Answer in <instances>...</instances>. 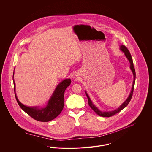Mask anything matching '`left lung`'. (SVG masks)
I'll use <instances>...</instances> for the list:
<instances>
[{
  "label": "left lung",
  "instance_id": "left-lung-1",
  "mask_svg": "<svg viewBox=\"0 0 152 152\" xmlns=\"http://www.w3.org/2000/svg\"><path fill=\"white\" fill-rule=\"evenodd\" d=\"M121 50L125 53V54L126 56V57H127V58L128 59V60L129 61L130 64V69L133 72V76H134V80H133V86H132V89L131 91L130 95L129 96V97L128 98V99L124 102V103L117 109L113 110V111H110V112H102L100 110H99L97 108L92 102V101H91L89 96L88 95V94L86 92V95H87V98H88V104L89 105V107H91V108L98 115L100 116H102V117H110L113 116L114 115L119 113V112H121L123 109L125 108L130 102V100L132 99L133 94V90H134V83H135V78H136V72H135V69L133 65V60H132V58L131 56L130 52L128 50V49L127 48V47L125 45H121Z\"/></svg>",
  "mask_w": 152,
  "mask_h": 152
}]
</instances>
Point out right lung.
<instances>
[{"label":"right lung","instance_id":"1","mask_svg":"<svg viewBox=\"0 0 152 152\" xmlns=\"http://www.w3.org/2000/svg\"><path fill=\"white\" fill-rule=\"evenodd\" d=\"M13 84L15 97L20 107L34 119L40 122H48L57 117L64 108V92L66 88L70 86L71 80L66 79L59 84L49 100L47 107L42 109L30 108L23 105L16 95L15 82H13Z\"/></svg>","mask_w":152,"mask_h":152}]
</instances>
